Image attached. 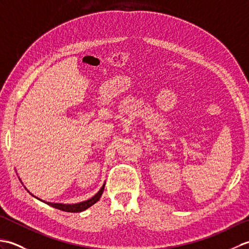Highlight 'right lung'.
I'll return each mask as SVG.
<instances>
[{"label":"right lung","instance_id":"right-lung-1","mask_svg":"<svg viewBox=\"0 0 249 249\" xmlns=\"http://www.w3.org/2000/svg\"><path fill=\"white\" fill-rule=\"evenodd\" d=\"M105 185H103V187L100 188L99 192L92 197L91 199H89L87 201H83V202L80 203H76V204H61V203H50V202H45L48 205H51L52 208H55L57 210L64 211V212H71V213H78V212H82V211L89 209V206H92L94 203H96L97 201L100 199L104 192Z\"/></svg>","mask_w":249,"mask_h":249}]
</instances>
